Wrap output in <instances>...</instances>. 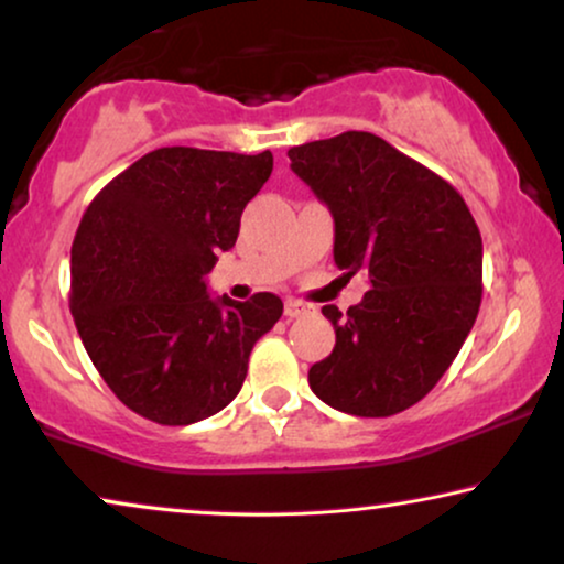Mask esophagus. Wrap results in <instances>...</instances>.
Masks as SVG:
<instances>
[{
  "mask_svg": "<svg viewBox=\"0 0 564 564\" xmlns=\"http://www.w3.org/2000/svg\"><path fill=\"white\" fill-rule=\"evenodd\" d=\"M305 313H308V305H305L303 300H295V297L284 300V316H288V318L305 316Z\"/></svg>",
  "mask_w": 564,
  "mask_h": 564,
  "instance_id": "esophagus-1",
  "label": "esophagus"
}]
</instances>
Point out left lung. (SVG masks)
<instances>
[{
	"instance_id": "8db88e82",
	"label": "left lung",
	"mask_w": 564,
	"mask_h": 564,
	"mask_svg": "<svg viewBox=\"0 0 564 564\" xmlns=\"http://www.w3.org/2000/svg\"><path fill=\"white\" fill-rule=\"evenodd\" d=\"M334 215V261L370 290L341 313L336 345L308 370L313 393L355 416H391L435 389L481 303V236L464 196L386 139L345 131L288 150Z\"/></svg>"
}]
</instances>
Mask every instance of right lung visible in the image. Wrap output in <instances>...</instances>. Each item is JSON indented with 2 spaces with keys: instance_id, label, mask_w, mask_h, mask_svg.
<instances>
[{
  "instance_id": "1",
  "label": "right lung",
  "mask_w": 564,
  "mask_h": 564,
  "mask_svg": "<svg viewBox=\"0 0 564 564\" xmlns=\"http://www.w3.org/2000/svg\"><path fill=\"white\" fill-rule=\"evenodd\" d=\"M274 158L160 148L100 188L72 243L69 311L95 370L158 425H192L238 397L282 300H212L204 276L236 246Z\"/></svg>"
}]
</instances>
